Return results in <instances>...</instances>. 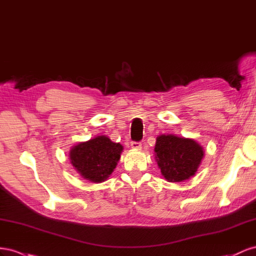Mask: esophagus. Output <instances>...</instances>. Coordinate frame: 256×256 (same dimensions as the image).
Returning a JSON list of instances; mask_svg holds the SVG:
<instances>
[{"instance_id": "1", "label": "esophagus", "mask_w": 256, "mask_h": 256, "mask_svg": "<svg viewBox=\"0 0 256 256\" xmlns=\"http://www.w3.org/2000/svg\"><path fill=\"white\" fill-rule=\"evenodd\" d=\"M130 146H132V148H133L134 150H140V149H142V144H140V142H133L132 144H130Z\"/></svg>"}]
</instances>
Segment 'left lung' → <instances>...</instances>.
Masks as SVG:
<instances>
[{"label":"left lung","instance_id":"obj_1","mask_svg":"<svg viewBox=\"0 0 256 256\" xmlns=\"http://www.w3.org/2000/svg\"><path fill=\"white\" fill-rule=\"evenodd\" d=\"M156 160L168 182H180L194 176L204 158L202 147L191 138L163 134L156 137Z\"/></svg>","mask_w":256,"mask_h":256}]
</instances>
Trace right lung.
<instances>
[{"instance_id":"add662e5","label":"right lung","mask_w":256,"mask_h":256,"mask_svg":"<svg viewBox=\"0 0 256 256\" xmlns=\"http://www.w3.org/2000/svg\"><path fill=\"white\" fill-rule=\"evenodd\" d=\"M122 150L119 142H112L107 136L100 135L74 146L70 151V160L84 179L100 184L110 176Z\"/></svg>"}]
</instances>
